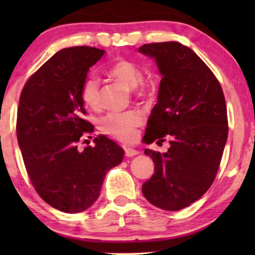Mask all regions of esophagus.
Instances as JSON below:
<instances>
[{
	"label": "esophagus",
	"instance_id": "1",
	"mask_svg": "<svg viewBox=\"0 0 255 255\" xmlns=\"http://www.w3.org/2000/svg\"><path fill=\"white\" fill-rule=\"evenodd\" d=\"M124 151H125V155L128 156V158H130V156H134V155L139 154V152L137 151V149H133L131 147H125Z\"/></svg>",
	"mask_w": 255,
	"mask_h": 255
}]
</instances>
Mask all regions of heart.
Listing matches in <instances>:
<instances>
[{
  "instance_id": "b5f03b06",
  "label": "heart",
  "mask_w": 255,
  "mask_h": 255,
  "mask_svg": "<svg viewBox=\"0 0 255 255\" xmlns=\"http://www.w3.org/2000/svg\"><path fill=\"white\" fill-rule=\"evenodd\" d=\"M109 75L123 83L128 88L134 89L141 81V72L133 62L118 60L108 68ZM81 99L88 108L96 109L100 104V81L90 76L83 82ZM142 116L138 111L110 113L101 120V128L104 133L123 141H130L135 135V128L142 124Z\"/></svg>"
}]
</instances>
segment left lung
Wrapping results in <instances>:
<instances>
[{"mask_svg": "<svg viewBox=\"0 0 255 255\" xmlns=\"http://www.w3.org/2000/svg\"><path fill=\"white\" fill-rule=\"evenodd\" d=\"M162 79L158 102L147 121L146 142L169 138L166 153L146 148L154 174L142 184L146 200L177 211L198 200L214 182L228 140V114L222 87L203 60L176 41L145 44Z\"/></svg>", "mask_w": 255, "mask_h": 255, "instance_id": "obj_1", "label": "left lung"}]
</instances>
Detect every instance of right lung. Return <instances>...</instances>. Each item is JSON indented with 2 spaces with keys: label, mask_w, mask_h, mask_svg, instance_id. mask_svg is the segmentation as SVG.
Wrapping results in <instances>:
<instances>
[{
  "label": "right lung",
  "mask_w": 255,
  "mask_h": 255,
  "mask_svg": "<svg viewBox=\"0 0 255 255\" xmlns=\"http://www.w3.org/2000/svg\"><path fill=\"white\" fill-rule=\"evenodd\" d=\"M104 53L89 46L60 50L27 80L19 97L16 131L27 175L47 204L67 214L95 203L107 173L124 156L104 134L94 147L78 148L82 134L94 131L82 118V85Z\"/></svg>",
  "instance_id": "right-lung-1"
}]
</instances>
